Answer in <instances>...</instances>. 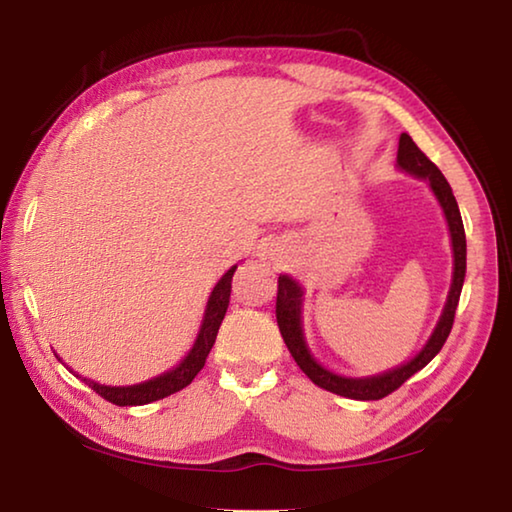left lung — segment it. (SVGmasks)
<instances>
[{
	"instance_id": "left-lung-1",
	"label": "left lung",
	"mask_w": 512,
	"mask_h": 512,
	"mask_svg": "<svg viewBox=\"0 0 512 512\" xmlns=\"http://www.w3.org/2000/svg\"><path fill=\"white\" fill-rule=\"evenodd\" d=\"M397 167L406 173H411L415 178L429 180L431 192L436 194L438 203L445 212L449 235H452V250H454V275H452V287H449L445 309L443 314H440V320L436 329H433L431 339L411 361H406L402 366H397L388 372H381V375L363 377V379L341 377V375H334V372H329L327 368L320 366L314 357H311V352L305 343V334H302V296H305V291L300 289V284L293 280V277L289 275L277 277L275 316H277V327H280V334L284 343H287L291 357L296 359L300 370L305 372L316 386L341 397H350V400L368 402V400H381V397L391 395L404 384L406 379L413 377L418 370H422L440 350H443L447 336L452 332L454 314H456L458 298H461V289L465 280V255H467L465 230H463L461 212H458V203L452 194V187H449V183L436 164H433L427 155L418 149V144H415L411 140V135L406 133L400 135Z\"/></svg>"
}]
</instances>
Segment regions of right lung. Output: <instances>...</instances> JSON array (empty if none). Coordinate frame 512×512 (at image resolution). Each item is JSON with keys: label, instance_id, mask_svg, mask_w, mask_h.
I'll use <instances>...</instances> for the list:
<instances>
[{"label": "right lung", "instance_id": "1", "mask_svg": "<svg viewBox=\"0 0 512 512\" xmlns=\"http://www.w3.org/2000/svg\"><path fill=\"white\" fill-rule=\"evenodd\" d=\"M235 271L237 266H232L230 271L216 282V287L210 293V300H207L203 323H201V329H198V336L192 345V350L187 352V357L180 361L176 368L135 386H103V384H97V381L83 379L85 384H88L92 391H97L103 400H108L117 406H142V404L162 400V397H169L173 393L183 391L185 386L192 384V379L198 375V372L203 370L207 354H210L212 345L216 341L221 320L230 305L232 275H235Z\"/></svg>", "mask_w": 512, "mask_h": 512}]
</instances>
